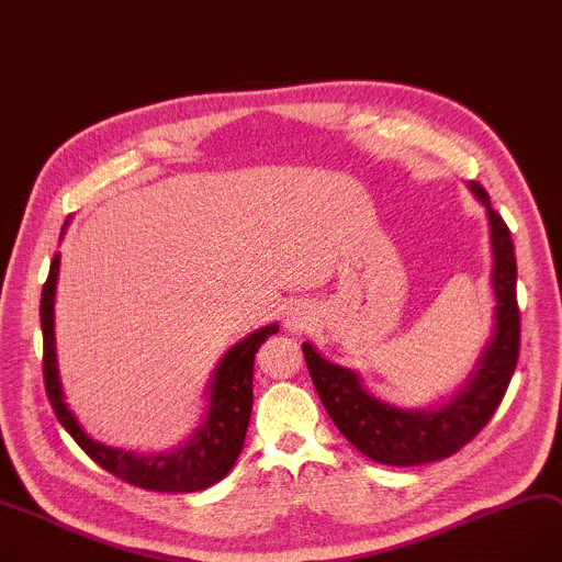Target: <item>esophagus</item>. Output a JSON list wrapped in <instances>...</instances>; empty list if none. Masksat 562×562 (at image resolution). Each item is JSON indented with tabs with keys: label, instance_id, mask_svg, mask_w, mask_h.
<instances>
[{
	"label": "esophagus",
	"instance_id": "1",
	"mask_svg": "<svg viewBox=\"0 0 562 562\" xmlns=\"http://www.w3.org/2000/svg\"><path fill=\"white\" fill-rule=\"evenodd\" d=\"M286 327L291 331H305L310 325H312V312L305 307V305H293L289 312H286V318H284Z\"/></svg>",
	"mask_w": 562,
	"mask_h": 562
}]
</instances>
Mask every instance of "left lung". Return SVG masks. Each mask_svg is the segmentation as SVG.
Returning <instances> with one entry per match:
<instances>
[{"instance_id": "8db88e82", "label": "left lung", "mask_w": 562, "mask_h": 562, "mask_svg": "<svg viewBox=\"0 0 562 562\" xmlns=\"http://www.w3.org/2000/svg\"><path fill=\"white\" fill-rule=\"evenodd\" d=\"M468 190L488 214L491 286L497 305L491 339L452 397L425 408L391 404L372 395L357 370L325 359L310 341L303 344L312 382L331 423L363 457L384 465L408 468L457 454L493 418L517 363L519 312L513 239L483 187L472 180Z\"/></svg>"}]
</instances>
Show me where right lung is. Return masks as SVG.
<instances>
[{"label": "right lung", "mask_w": 562, "mask_h": 562, "mask_svg": "<svg viewBox=\"0 0 562 562\" xmlns=\"http://www.w3.org/2000/svg\"><path fill=\"white\" fill-rule=\"evenodd\" d=\"M67 223L69 218L65 221L60 239L67 231ZM58 269L60 252H56L52 261L49 278L43 286L41 301V325L45 341V386L58 423L81 445V450L97 465H101L103 470L120 476L131 485H137V488L156 493H196L221 481L233 470L237 457L241 454L246 429L250 423L255 355L269 336L278 334L280 325L271 323L267 327H259L257 331L244 336L239 344H235L218 359L205 386V414L194 434H190V438L171 447V450L151 454L124 450V447H112L101 440H94L65 402L54 331Z\"/></svg>", "instance_id": "1"}]
</instances>
